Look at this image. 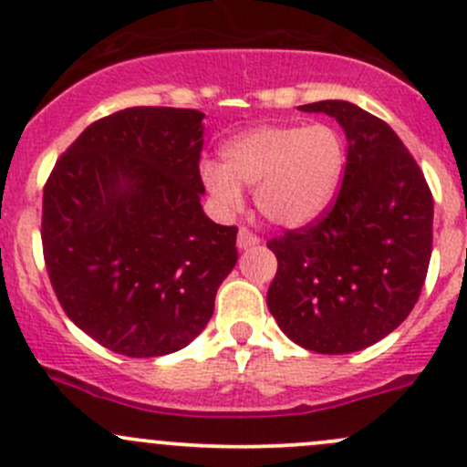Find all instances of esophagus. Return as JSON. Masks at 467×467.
Segmentation results:
<instances>
[{
    "label": "esophagus",
    "mask_w": 467,
    "mask_h": 467,
    "mask_svg": "<svg viewBox=\"0 0 467 467\" xmlns=\"http://www.w3.org/2000/svg\"><path fill=\"white\" fill-rule=\"evenodd\" d=\"M257 244H260V237H257V234H253L248 228H239V234H237L239 251H248V248L257 246Z\"/></svg>",
    "instance_id": "34e87169"
}]
</instances>
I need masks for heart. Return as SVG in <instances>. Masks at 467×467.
Here are the masks:
<instances>
[{
    "instance_id": "heart-1",
    "label": "heart",
    "mask_w": 467,
    "mask_h": 467,
    "mask_svg": "<svg viewBox=\"0 0 467 467\" xmlns=\"http://www.w3.org/2000/svg\"><path fill=\"white\" fill-rule=\"evenodd\" d=\"M346 155V140L329 124L255 126L221 146L223 164H201V181L223 216L242 210V187H255V207L268 223L303 228L332 205Z\"/></svg>"
}]
</instances>
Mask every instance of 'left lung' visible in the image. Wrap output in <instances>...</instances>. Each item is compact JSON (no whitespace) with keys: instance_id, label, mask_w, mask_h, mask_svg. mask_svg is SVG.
Masks as SVG:
<instances>
[{"instance_id":"1","label":"left lung","mask_w":467,"mask_h":467,"mask_svg":"<svg viewBox=\"0 0 467 467\" xmlns=\"http://www.w3.org/2000/svg\"><path fill=\"white\" fill-rule=\"evenodd\" d=\"M338 121L348 140L337 203L318 223L268 242L277 273L266 303L305 350L348 355L411 314L431 257L434 199L386 121L350 101L300 106Z\"/></svg>"}]
</instances>
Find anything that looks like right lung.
<instances>
[{"label":"right lung","mask_w":467,"mask_h":467,"mask_svg":"<svg viewBox=\"0 0 467 467\" xmlns=\"http://www.w3.org/2000/svg\"><path fill=\"white\" fill-rule=\"evenodd\" d=\"M203 112L126 108L89 124L42 194V251L65 314L126 357L190 346L237 264V228L201 205Z\"/></svg>","instance_id":"obj_1"}]
</instances>
